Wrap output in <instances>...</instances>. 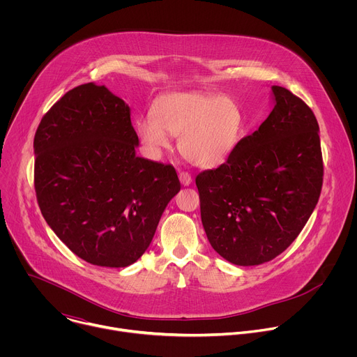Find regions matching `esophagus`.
I'll return each mask as SVG.
<instances>
[{"label":"esophagus","mask_w":357,"mask_h":357,"mask_svg":"<svg viewBox=\"0 0 357 357\" xmlns=\"http://www.w3.org/2000/svg\"><path fill=\"white\" fill-rule=\"evenodd\" d=\"M179 181L183 186H189L190 182H192V176L188 174V172H181L179 174Z\"/></svg>","instance_id":"esophagus-1"}]
</instances>
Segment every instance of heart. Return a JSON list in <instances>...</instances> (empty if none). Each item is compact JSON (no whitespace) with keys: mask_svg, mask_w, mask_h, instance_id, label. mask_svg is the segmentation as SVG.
I'll return each mask as SVG.
<instances>
[{"mask_svg":"<svg viewBox=\"0 0 357 357\" xmlns=\"http://www.w3.org/2000/svg\"><path fill=\"white\" fill-rule=\"evenodd\" d=\"M243 127V112L233 98L208 91H178L160 97L154 112L138 119L137 134L154 155L169 146L168 134L175 135L183 158L209 169L231 155Z\"/></svg>","mask_w":357,"mask_h":357,"instance_id":"b5f03b06","label":"heart"}]
</instances>
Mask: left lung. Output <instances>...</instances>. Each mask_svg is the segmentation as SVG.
Returning a JSON list of instances; mask_svg holds the SVG:
<instances>
[{
  "mask_svg": "<svg viewBox=\"0 0 357 357\" xmlns=\"http://www.w3.org/2000/svg\"><path fill=\"white\" fill-rule=\"evenodd\" d=\"M273 112L238 141L225 164L196 176L202 225L236 266L275 259L301 233L322 189L319 126L312 110L271 86Z\"/></svg>",
  "mask_w": 357,
  "mask_h": 357,
  "instance_id": "left-lung-1",
  "label": "left lung"
}]
</instances>
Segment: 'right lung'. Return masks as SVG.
Returning a JSON list of instances; mask_svg holds the SVG:
<instances>
[{
  "mask_svg": "<svg viewBox=\"0 0 357 357\" xmlns=\"http://www.w3.org/2000/svg\"><path fill=\"white\" fill-rule=\"evenodd\" d=\"M130 116L106 86L86 83L56 101L33 139L46 223L77 257L100 267L135 263L181 190L172 165L137 157Z\"/></svg>",
  "mask_w": 357,
  "mask_h": 357,
  "instance_id": "obj_1",
  "label": "right lung"
}]
</instances>
